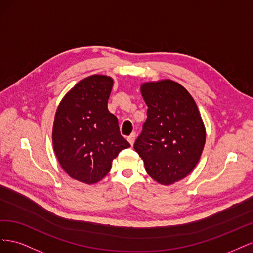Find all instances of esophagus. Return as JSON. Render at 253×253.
<instances>
[{
	"label": "esophagus",
	"mask_w": 253,
	"mask_h": 253,
	"mask_svg": "<svg viewBox=\"0 0 253 253\" xmlns=\"http://www.w3.org/2000/svg\"><path fill=\"white\" fill-rule=\"evenodd\" d=\"M135 137H136L135 133H132L131 135H129V136L127 137V141L129 142V144H131V145H133V143H134V141H135Z\"/></svg>",
	"instance_id": "obj_1"
}]
</instances>
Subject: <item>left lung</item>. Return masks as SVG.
I'll return each mask as SVG.
<instances>
[{
	"instance_id": "1",
	"label": "left lung",
	"mask_w": 253,
	"mask_h": 253,
	"mask_svg": "<svg viewBox=\"0 0 253 253\" xmlns=\"http://www.w3.org/2000/svg\"><path fill=\"white\" fill-rule=\"evenodd\" d=\"M140 91L148 117L134 149L151 177L170 186L200 162L206 142L204 121L193 97L178 82H144Z\"/></svg>"
}]
</instances>
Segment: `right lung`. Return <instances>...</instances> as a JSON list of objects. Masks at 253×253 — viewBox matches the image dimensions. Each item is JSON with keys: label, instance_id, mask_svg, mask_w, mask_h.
<instances>
[{"label": "right lung", "instance_id": "1", "mask_svg": "<svg viewBox=\"0 0 253 253\" xmlns=\"http://www.w3.org/2000/svg\"><path fill=\"white\" fill-rule=\"evenodd\" d=\"M113 84L105 75L80 80L62 98L53 120L51 138L60 166L86 185L105 177L119 152L129 147L108 110Z\"/></svg>", "mask_w": 253, "mask_h": 253}]
</instances>
